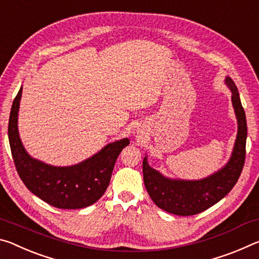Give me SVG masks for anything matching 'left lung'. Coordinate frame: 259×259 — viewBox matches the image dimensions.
<instances>
[{
    "instance_id": "1",
    "label": "left lung",
    "mask_w": 259,
    "mask_h": 259,
    "mask_svg": "<svg viewBox=\"0 0 259 259\" xmlns=\"http://www.w3.org/2000/svg\"><path fill=\"white\" fill-rule=\"evenodd\" d=\"M226 86L232 93V104L237 120V134L228 162L209 177L198 180L172 179L165 177L143 158V181L151 200L160 209L177 215H193L214 205L231 192L242 172L247 141V119L239 91L230 77Z\"/></svg>"
}]
</instances>
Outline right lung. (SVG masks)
I'll list each match as a JSON object with an SVG mask.
<instances>
[{"mask_svg": "<svg viewBox=\"0 0 259 259\" xmlns=\"http://www.w3.org/2000/svg\"><path fill=\"white\" fill-rule=\"evenodd\" d=\"M23 86L11 107L9 143L12 158L20 179L29 192L59 209H82L94 204L107 190L114 163L120 151L130 145L127 138L107 146L78 164L54 166L28 154L18 132V111Z\"/></svg>", "mask_w": 259, "mask_h": 259, "instance_id": "right-lung-1", "label": "right lung"}]
</instances>
